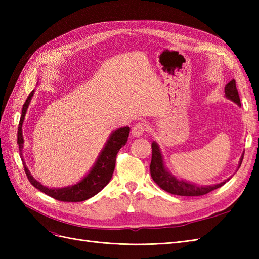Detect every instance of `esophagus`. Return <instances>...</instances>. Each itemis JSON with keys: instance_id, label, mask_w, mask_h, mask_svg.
Returning a JSON list of instances; mask_svg holds the SVG:
<instances>
[{"instance_id": "obj_1", "label": "esophagus", "mask_w": 259, "mask_h": 259, "mask_svg": "<svg viewBox=\"0 0 259 259\" xmlns=\"http://www.w3.org/2000/svg\"><path fill=\"white\" fill-rule=\"evenodd\" d=\"M147 128V125L145 123H137L134 125V127L132 128V135L134 137H139L144 134V132Z\"/></svg>"}]
</instances>
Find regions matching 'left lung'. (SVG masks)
Here are the masks:
<instances>
[{"label":"left lung","mask_w":259,"mask_h":259,"mask_svg":"<svg viewBox=\"0 0 259 259\" xmlns=\"http://www.w3.org/2000/svg\"><path fill=\"white\" fill-rule=\"evenodd\" d=\"M225 95L226 97L234 101V103L241 106V101L239 97V93L236 86V81L232 80L225 86ZM152 148V158L150 163V173L151 177L154 180V183L158 185L163 190L169 192L171 194L176 195H183V197H199V195H204L210 191H213L217 188L225 185L230 178H228L225 182L213 185V186H198L191 183L185 182V180H178L176 177L171 175L169 171L166 170L165 166L163 163V156L159 145L155 142L151 145ZM244 155V154H243ZM243 155L240 159L239 167L241 166V163L243 161Z\"/></svg>","instance_id":"obj_1"}]
</instances>
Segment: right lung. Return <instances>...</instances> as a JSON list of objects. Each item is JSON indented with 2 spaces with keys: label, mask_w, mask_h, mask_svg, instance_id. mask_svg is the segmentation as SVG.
<instances>
[{
  "label": "right lung",
  "mask_w": 259,
  "mask_h": 259,
  "mask_svg": "<svg viewBox=\"0 0 259 259\" xmlns=\"http://www.w3.org/2000/svg\"><path fill=\"white\" fill-rule=\"evenodd\" d=\"M34 94V91L29 94V96L26 100V103L22 106V111L20 121L18 125V133H17V144L19 146L20 156L22 160L23 167H25L26 175L29 179L31 185L34 186L36 189L44 192L45 194L50 195V197L56 199L62 202H82L88 200L94 195L97 194L99 191L104 189V187L108 185L112 177L114 166H115V160L116 154L119 152L120 149L125 146L127 142L128 134H130V127H121L119 130L114 131L109 137L106 146L101 150L96 163L94 164L93 168L90 170V173L86 175L80 183L75 185L65 187V188H48L33 178V176L30 174V171L26 165L25 161L22 158V146H23V137H22V123L25 120V116L27 113L28 106L31 101Z\"/></svg>",
  "instance_id": "obj_1"
}]
</instances>
